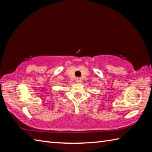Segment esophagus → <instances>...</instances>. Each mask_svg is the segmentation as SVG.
<instances>
[{"label": "esophagus", "instance_id": "1", "mask_svg": "<svg viewBox=\"0 0 152 152\" xmlns=\"http://www.w3.org/2000/svg\"><path fill=\"white\" fill-rule=\"evenodd\" d=\"M76 82L77 83H79V82H80V79L79 78H77L76 79Z\"/></svg>", "mask_w": 152, "mask_h": 152}]
</instances>
